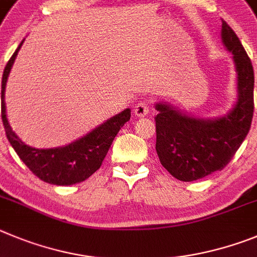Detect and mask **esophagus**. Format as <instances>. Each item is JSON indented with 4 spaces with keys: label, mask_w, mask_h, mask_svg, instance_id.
<instances>
[{
    "label": "esophagus",
    "mask_w": 257,
    "mask_h": 257,
    "mask_svg": "<svg viewBox=\"0 0 257 257\" xmlns=\"http://www.w3.org/2000/svg\"><path fill=\"white\" fill-rule=\"evenodd\" d=\"M149 112H150V105L149 102H145V101L138 102L137 105H136V107H134V114L140 117L146 116Z\"/></svg>",
    "instance_id": "obj_1"
}]
</instances>
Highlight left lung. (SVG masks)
I'll return each mask as SVG.
<instances>
[{"label": "left lung", "instance_id": "left-lung-1", "mask_svg": "<svg viewBox=\"0 0 257 257\" xmlns=\"http://www.w3.org/2000/svg\"><path fill=\"white\" fill-rule=\"evenodd\" d=\"M221 39L233 54L238 74V101L215 120L184 115L157 103L156 151L160 163L182 182H193L223 170L241 147L253 116V68L232 28L223 22Z\"/></svg>", "mask_w": 257, "mask_h": 257}]
</instances>
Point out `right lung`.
Returning <instances> with one entry per match:
<instances>
[{
    "instance_id": "obj_1",
    "label": "right lung",
    "mask_w": 257,
    "mask_h": 257,
    "mask_svg": "<svg viewBox=\"0 0 257 257\" xmlns=\"http://www.w3.org/2000/svg\"><path fill=\"white\" fill-rule=\"evenodd\" d=\"M24 42V41H23ZM23 42L16 48L11 59L5 66L2 75L1 91V116L5 132L9 142L20 157V160L29 168L39 179L56 186H71L80 183L91 177L102 165L112 141L119 133L120 128L131 119V110L125 108L123 112L115 115L100 126H97L80 140L59 149L38 150L29 147L20 141L13 132L6 117L5 107V88L15 57L22 47Z\"/></svg>"
}]
</instances>
